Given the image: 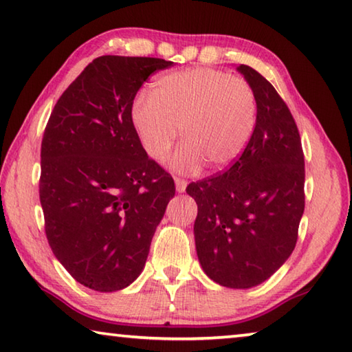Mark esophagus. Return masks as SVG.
<instances>
[{
    "label": "esophagus",
    "instance_id": "obj_1",
    "mask_svg": "<svg viewBox=\"0 0 352 352\" xmlns=\"http://www.w3.org/2000/svg\"><path fill=\"white\" fill-rule=\"evenodd\" d=\"M175 184H176V190L179 193H184L186 192V188H187V181L186 179H181V177H175Z\"/></svg>",
    "mask_w": 352,
    "mask_h": 352
}]
</instances>
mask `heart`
Wrapping results in <instances>:
<instances>
[{"instance_id": "1", "label": "heart", "mask_w": 352, "mask_h": 352, "mask_svg": "<svg viewBox=\"0 0 352 352\" xmlns=\"http://www.w3.org/2000/svg\"><path fill=\"white\" fill-rule=\"evenodd\" d=\"M143 151L160 162L171 151L177 128L184 145L171 159L181 173L228 168L245 151L257 124L254 90L243 78L207 67L162 74L151 95L138 94L129 109Z\"/></svg>"}]
</instances>
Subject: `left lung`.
<instances>
[{"label":"left lung","instance_id":"obj_1","mask_svg":"<svg viewBox=\"0 0 352 352\" xmlns=\"http://www.w3.org/2000/svg\"><path fill=\"white\" fill-rule=\"evenodd\" d=\"M237 72L257 101L250 143L228 171L193 182L195 245L203 272L228 289H251L273 276L295 250L304 214V154L289 107L248 65Z\"/></svg>","mask_w":352,"mask_h":352}]
</instances>
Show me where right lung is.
Here are the masks:
<instances>
[{
	"mask_svg": "<svg viewBox=\"0 0 352 352\" xmlns=\"http://www.w3.org/2000/svg\"><path fill=\"white\" fill-rule=\"evenodd\" d=\"M173 62L101 56L73 80L42 140L40 204L57 261L95 292L131 285L175 197V181L143 151L129 109L149 74Z\"/></svg>",
	"mask_w": 352,
	"mask_h": 352,
	"instance_id": "obj_1",
	"label": "right lung"
}]
</instances>
